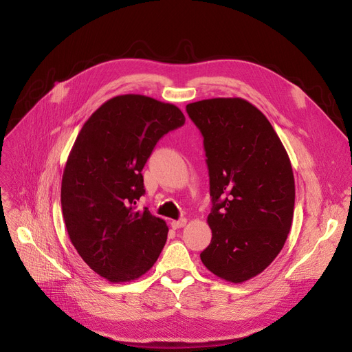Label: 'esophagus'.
Wrapping results in <instances>:
<instances>
[{
	"instance_id": "1",
	"label": "esophagus",
	"mask_w": 352,
	"mask_h": 352,
	"mask_svg": "<svg viewBox=\"0 0 352 352\" xmlns=\"http://www.w3.org/2000/svg\"><path fill=\"white\" fill-rule=\"evenodd\" d=\"M186 224H187V219H186V218H181V219H178V221H171V227H173L174 230L186 227Z\"/></svg>"
}]
</instances>
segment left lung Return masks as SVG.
<instances>
[{"mask_svg": "<svg viewBox=\"0 0 352 352\" xmlns=\"http://www.w3.org/2000/svg\"><path fill=\"white\" fill-rule=\"evenodd\" d=\"M187 113L204 137L212 197V238L201 261L221 280L241 284L287 241L295 204L291 161L271 122L244 98L191 102Z\"/></svg>", "mask_w": 352, "mask_h": 352, "instance_id": "obj_1", "label": "left lung"}]
</instances>
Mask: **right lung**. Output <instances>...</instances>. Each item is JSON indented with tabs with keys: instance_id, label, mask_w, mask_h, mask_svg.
I'll return each instance as SVG.
<instances>
[{
	"instance_id": "right-lung-1",
	"label": "right lung",
	"mask_w": 352,
	"mask_h": 352,
	"mask_svg": "<svg viewBox=\"0 0 352 352\" xmlns=\"http://www.w3.org/2000/svg\"><path fill=\"white\" fill-rule=\"evenodd\" d=\"M184 122L174 104L117 96L92 113L71 148L61 181L64 223L84 263L109 283L140 278L165 245V221L135 204L155 144Z\"/></svg>"
}]
</instances>
